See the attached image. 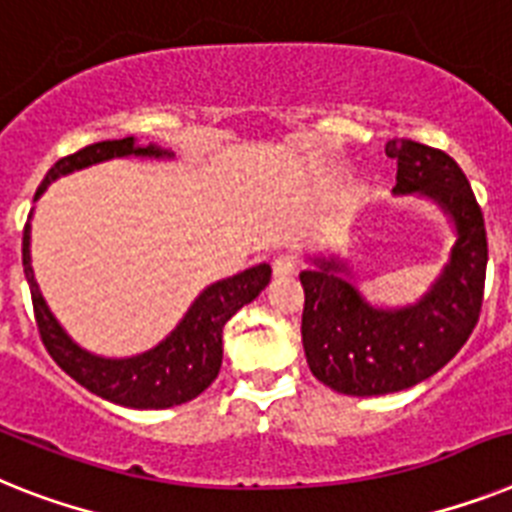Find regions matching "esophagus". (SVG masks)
Here are the masks:
<instances>
[{
    "label": "esophagus",
    "instance_id": "1",
    "mask_svg": "<svg viewBox=\"0 0 512 512\" xmlns=\"http://www.w3.org/2000/svg\"><path fill=\"white\" fill-rule=\"evenodd\" d=\"M272 266H274V274H280V277L293 274L295 269H298V256H295V253H280V256L272 261Z\"/></svg>",
    "mask_w": 512,
    "mask_h": 512
}]
</instances>
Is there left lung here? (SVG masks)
<instances>
[{
    "instance_id": "obj_1",
    "label": "left lung",
    "mask_w": 512,
    "mask_h": 512,
    "mask_svg": "<svg viewBox=\"0 0 512 512\" xmlns=\"http://www.w3.org/2000/svg\"><path fill=\"white\" fill-rule=\"evenodd\" d=\"M384 151L398 162L395 193H426L445 206L458 243L432 293L403 311L371 308L337 277V261L301 272L308 369L335 392L358 398L408 390L437 374L474 332L487 280L484 214L458 162L408 138H392Z\"/></svg>"
}]
</instances>
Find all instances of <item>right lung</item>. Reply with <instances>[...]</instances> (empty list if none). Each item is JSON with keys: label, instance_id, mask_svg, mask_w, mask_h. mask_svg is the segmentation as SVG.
Listing matches in <instances>:
<instances>
[{"label": "right lung", "instance_id": "add662e5", "mask_svg": "<svg viewBox=\"0 0 512 512\" xmlns=\"http://www.w3.org/2000/svg\"><path fill=\"white\" fill-rule=\"evenodd\" d=\"M128 154L162 156L164 151H159L156 146L138 149L133 138L91 143L75 154L62 156L41 180L36 198L59 175ZM28 243H31V235H28V222H25L23 269L25 280L31 285L38 335H41L44 348L49 350V356L54 358L59 369L70 374L78 384H83L88 392H94L109 403L125 405V408H143V411L188 403L217 379L219 366H222V329L238 308L251 303L272 280V266L259 264L235 274L230 280L206 287L204 293L198 295V301L190 306L180 327L167 340L159 342L154 350L143 353V356L112 361V358L91 356L83 348H78L54 322V316L49 314L44 298L38 293L36 280H33Z\"/></svg>", "mask_w": 512, "mask_h": 512}]
</instances>
